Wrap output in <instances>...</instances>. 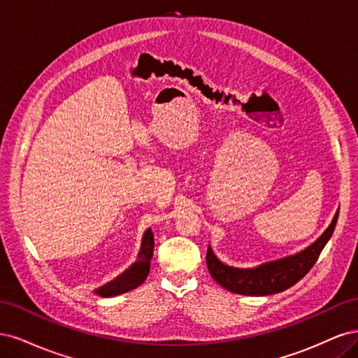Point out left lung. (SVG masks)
<instances>
[{
	"instance_id": "left-lung-1",
	"label": "left lung",
	"mask_w": 358,
	"mask_h": 358,
	"mask_svg": "<svg viewBox=\"0 0 358 358\" xmlns=\"http://www.w3.org/2000/svg\"><path fill=\"white\" fill-rule=\"evenodd\" d=\"M339 209L333 216L331 224L327 227L318 239L306 249H303L296 255H288L285 258L268 262L254 268H237L227 266L215 257L212 248L206 252V263H208L209 273L212 278L225 289L242 296H268L285 291L297 284L309 270L317 263V259L330 241L338 222Z\"/></svg>"
}]
</instances>
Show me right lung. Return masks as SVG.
<instances>
[{
  "label": "right lung",
  "instance_id": "add662e5",
  "mask_svg": "<svg viewBox=\"0 0 358 358\" xmlns=\"http://www.w3.org/2000/svg\"><path fill=\"white\" fill-rule=\"evenodd\" d=\"M154 233L149 229L143 234L137 262L133 263L131 267H128L122 275L115 278L112 282H107L99 289H95V294H99L101 297H113L117 294H124V292L131 291L138 285H142L149 273L150 259H152L154 255Z\"/></svg>",
  "mask_w": 358,
  "mask_h": 358
}]
</instances>
